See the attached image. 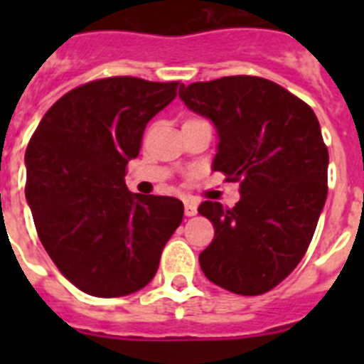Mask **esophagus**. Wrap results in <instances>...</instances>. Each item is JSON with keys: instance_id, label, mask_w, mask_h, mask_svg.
<instances>
[{"instance_id": "obj_1", "label": "esophagus", "mask_w": 364, "mask_h": 364, "mask_svg": "<svg viewBox=\"0 0 364 364\" xmlns=\"http://www.w3.org/2000/svg\"><path fill=\"white\" fill-rule=\"evenodd\" d=\"M197 208H198V205H197V202H195V200H186V202H184L186 217H195V215L198 213Z\"/></svg>"}]
</instances>
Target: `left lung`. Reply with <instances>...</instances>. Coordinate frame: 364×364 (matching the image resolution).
I'll return each instance as SVG.
<instances>
[{
    "instance_id": "1",
    "label": "left lung",
    "mask_w": 364,
    "mask_h": 364,
    "mask_svg": "<svg viewBox=\"0 0 364 364\" xmlns=\"http://www.w3.org/2000/svg\"><path fill=\"white\" fill-rule=\"evenodd\" d=\"M178 96L217 129L211 169L240 182L231 210L211 200L198 205L215 228L198 257L202 272L233 294H266L301 262L326 202L319 120L310 105L259 76L182 85Z\"/></svg>"
}]
</instances>
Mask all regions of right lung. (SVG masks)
Wrapping results in <instances>:
<instances>
[{
    "label": "right lung",
    "instance_id": "add662e5",
    "mask_svg": "<svg viewBox=\"0 0 364 364\" xmlns=\"http://www.w3.org/2000/svg\"><path fill=\"white\" fill-rule=\"evenodd\" d=\"M182 87V85H180ZM178 82L112 76L80 85L45 112L25 151V197L58 269L95 297L142 290L184 217L173 197L125 186L147 122L175 100Z\"/></svg>",
    "mask_w": 364,
    "mask_h": 364
}]
</instances>
